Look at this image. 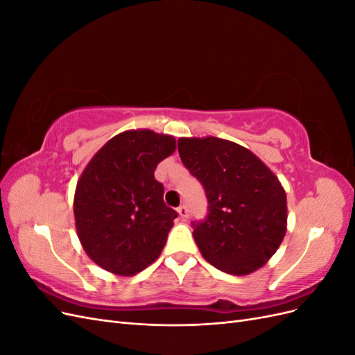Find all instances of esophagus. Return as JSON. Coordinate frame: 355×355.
Listing matches in <instances>:
<instances>
[{
  "label": "esophagus",
  "instance_id": "esophagus-1",
  "mask_svg": "<svg viewBox=\"0 0 355 355\" xmlns=\"http://www.w3.org/2000/svg\"><path fill=\"white\" fill-rule=\"evenodd\" d=\"M178 213H179V216H180L182 220H187L188 219V209H187V206L178 207Z\"/></svg>",
  "mask_w": 355,
  "mask_h": 355
}]
</instances>
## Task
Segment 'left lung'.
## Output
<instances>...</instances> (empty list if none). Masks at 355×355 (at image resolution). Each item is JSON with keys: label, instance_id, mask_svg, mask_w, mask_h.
<instances>
[{"label": "left lung", "instance_id": "8db88e82", "mask_svg": "<svg viewBox=\"0 0 355 355\" xmlns=\"http://www.w3.org/2000/svg\"><path fill=\"white\" fill-rule=\"evenodd\" d=\"M178 151L207 197L206 219L192 222L204 259L232 275L259 270L286 235L280 180L252 151L225 139L180 137Z\"/></svg>", "mask_w": 355, "mask_h": 355}]
</instances>
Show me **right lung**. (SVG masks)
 I'll list each match as a JSON object with an SVG mask.
<instances>
[{
	"label": "right lung",
	"instance_id": "1",
	"mask_svg": "<svg viewBox=\"0 0 355 355\" xmlns=\"http://www.w3.org/2000/svg\"><path fill=\"white\" fill-rule=\"evenodd\" d=\"M173 136L128 130L90 159L73 197L75 228L83 249L103 270L135 275L159 256L178 218L155 179L159 161L175 153Z\"/></svg>",
	"mask_w": 355,
	"mask_h": 355
}]
</instances>
